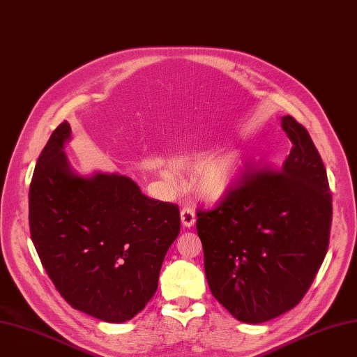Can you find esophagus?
Listing matches in <instances>:
<instances>
[{
  "instance_id": "esophagus-1",
  "label": "esophagus",
  "mask_w": 357,
  "mask_h": 357,
  "mask_svg": "<svg viewBox=\"0 0 357 357\" xmlns=\"http://www.w3.org/2000/svg\"><path fill=\"white\" fill-rule=\"evenodd\" d=\"M181 220H182V225L185 226V227H191V226H194V223H195V213H194V210L191 208V207H188V206H185L182 210H181Z\"/></svg>"
}]
</instances>
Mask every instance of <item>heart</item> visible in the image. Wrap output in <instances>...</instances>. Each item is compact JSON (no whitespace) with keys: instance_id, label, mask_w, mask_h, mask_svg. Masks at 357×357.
<instances>
[{"instance_id":"b5f03b06","label":"heart","mask_w":357,"mask_h":357,"mask_svg":"<svg viewBox=\"0 0 357 357\" xmlns=\"http://www.w3.org/2000/svg\"><path fill=\"white\" fill-rule=\"evenodd\" d=\"M175 165L178 167H188L195 165V162L187 160V159H178L175 160ZM160 172H162V176L169 183L172 185L176 183V176L172 170L163 167ZM235 181H236V160L234 158L219 156L210 160L199 172L198 190L208 199H220L231 190Z\"/></svg>"}]
</instances>
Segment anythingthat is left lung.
<instances>
[{
    "label": "left lung",
    "instance_id": "obj_1",
    "mask_svg": "<svg viewBox=\"0 0 357 357\" xmlns=\"http://www.w3.org/2000/svg\"><path fill=\"white\" fill-rule=\"evenodd\" d=\"M282 128L291 150L280 170H246L214 208L197 211L208 287L248 324L296 306L328 250L327 170L302 123L286 115Z\"/></svg>",
    "mask_w": 357,
    "mask_h": 357
}]
</instances>
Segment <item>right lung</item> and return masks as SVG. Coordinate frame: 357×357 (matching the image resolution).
Listing matches in <instances>:
<instances>
[{
	"instance_id": "add662e5",
	"label": "right lung",
	"mask_w": 357,
	"mask_h": 357,
	"mask_svg": "<svg viewBox=\"0 0 357 357\" xmlns=\"http://www.w3.org/2000/svg\"><path fill=\"white\" fill-rule=\"evenodd\" d=\"M70 137L64 121L38 159L29 190L30 236L74 309L126 322L158 290L165 255L179 235V207L146 197L127 176L77 175L64 153Z\"/></svg>"
}]
</instances>
